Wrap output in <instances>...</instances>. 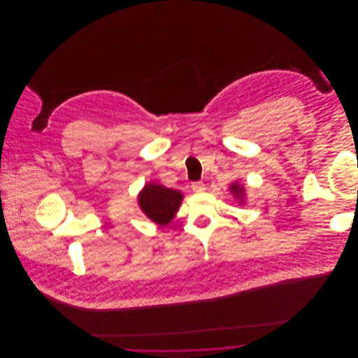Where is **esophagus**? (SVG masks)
<instances>
[{"label":"esophagus","mask_w":358,"mask_h":358,"mask_svg":"<svg viewBox=\"0 0 358 358\" xmlns=\"http://www.w3.org/2000/svg\"><path fill=\"white\" fill-rule=\"evenodd\" d=\"M192 189L194 192H203V190H205L204 183L201 180L200 182H194V183H192Z\"/></svg>","instance_id":"obj_1"}]
</instances>
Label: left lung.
Segmentation results:
<instances>
[{
    "label": "left lung",
    "mask_w": 358,
    "mask_h": 358,
    "mask_svg": "<svg viewBox=\"0 0 358 358\" xmlns=\"http://www.w3.org/2000/svg\"><path fill=\"white\" fill-rule=\"evenodd\" d=\"M231 192H233L234 194H237L238 199L243 197V189L238 187V185H233V186H231Z\"/></svg>",
    "instance_id": "8db88e82"
}]
</instances>
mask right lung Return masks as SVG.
<instances>
[{
    "mask_svg": "<svg viewBox=\"0 0 358 358\" xmlns=\"http://www.w3.org/2000/svg\"><path fill=\"white\" fill-rule=\"evenodd\" d=\"M182 201V194L176 190L149 183L139 196L142 210L158 224H168L175 216Z\"/></svg>",
    "mask_w": 358,
    "mask_h": 358,
    "instance_id": "right-lung-1",
    "label": "right lung"
}]
</instances>
